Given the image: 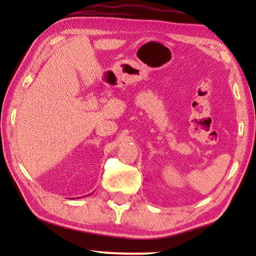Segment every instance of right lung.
Returning a JSON list of instances; mask_svg holds the SVG:
<instances>
[{
    "label": "right lung",
    "instance_id": "obj_1",
    "mask_svg": "<svg viewBox=\"0 0 256 256\" xmlns=\"http://www.w3.org/2000/svg\"><path fill=\"white\" fill-rule=\"evenodd\" d=\"M89 196H90V194H89Z\"/></svg>",
    "mask_w": 256,
    "mask_h": 256
}]
</instances>
